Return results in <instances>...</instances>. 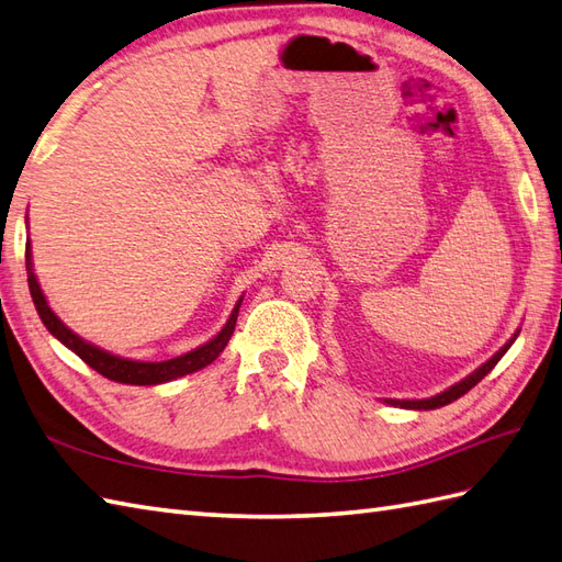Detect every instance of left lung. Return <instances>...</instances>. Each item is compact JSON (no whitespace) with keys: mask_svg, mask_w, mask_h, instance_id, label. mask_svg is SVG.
Wrapping results in <instances>:
<instances>
[{"mask_svg":"<svg viewBox=\"0 0 562 562\" xmlns=\"http://www.w3.org/2000/svg\"><path fill=\"white\" fill-rule=\"evenodd\" d=\"M515 337H517V335H515ZM515 337H513V340L507 342V345L498 351V355H493V357L484 363V367L476 369L472 375H467L464 381H460L458 385L448 387L446 393H440V395H436V397H428V400H385V402H387V404H393V407H402V409H438V407H446V404H450V402H454L458 397L467 395L469 390H472V387L481 381V378H484L486 373H491V371H493L495 363H498V361L503 359L505 351L510 349V345L515 342Z\"/></svg>","mask_w":562,"mask_h":562,"instance_id":"1","label":"left lung"}]
</instances>
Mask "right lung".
Here are the masks:
<instances>
[{"label": "right lung", "instance_id": "1", "mask_svg": "<svg viewBox=\"0 0 562 562\" xmlns=\"http://www.w3.org/2000/svg\"><path fill=\"white\" fill-rule=\"evenodd\" d=\"M25 270H29V286H31L33 304L37 308V316L43 318L45 328L52 335H55L59 342L67 345L74 351V355L81 357L90 369H95L100 375L110 378V381L126 383V385H158V383H167V381H175V378H179V375L193 373V371L207 367V363H213L220 357V351L227 347L229 337L234 333V325H237L239 306H241V302L234 306L227 325L213 337L211 342H205L203 347L189 351V355H181L177 359H167V361H132V359L114 357V355H110V351L88 345L76 333H71L67 325H64L55 316V313H52V308L47 306L45 296H43L41 284H37V280H35L33 263H31V249L25 251Z\"/></svg>", "mask_w": 562, "mask_h": 562}]
</instances>
